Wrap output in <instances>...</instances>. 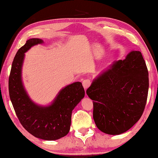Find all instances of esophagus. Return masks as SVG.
I'll return each instance as SVG.
<instances>
[{
  "label": "esophagus",
  "mask_w": 158,
  "mask_h": 158,
  "mask_svg": "<svg viewBox=\"0 0 158 158\" xmlns=\"http://www.w3.org/2000/svg\"><path fill=\"white\" fill-rule=\"evenodd\" d=\"M90 84H91V81H90V79H84V81H82V85L85 89H88V88L90 85Z\"/></svg>",
  "instance_id": "esophagus-1"
}]
</instances>
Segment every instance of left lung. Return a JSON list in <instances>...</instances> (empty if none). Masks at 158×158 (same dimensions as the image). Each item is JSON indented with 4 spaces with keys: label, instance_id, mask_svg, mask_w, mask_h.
Returning <instances> with one entry per match:
<instances>
[{
    "label": "left lung",
    "instance_id": "left-lung-1",
    "mask_svg": "<svg viewBox=\"0 0 158 158\" xmlns=\"http://www.w3.org/2000/svg\"><path fill=\"white\" fill-rule=\"evenodd\" d=\"M148 86V69L139 51H132L99 74L86 90L98 129L111 135L130 129L142 116Z\"/></svg>",
    "mask_w": 158,
    "mask_h": 158
}]
</instances>
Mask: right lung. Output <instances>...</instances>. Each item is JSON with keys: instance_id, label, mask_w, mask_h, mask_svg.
<instances>
[{"instance_id": "add662e5", "label": "right lung", "mask_w": 158, "mask_h": 158, "mask_svg": "<svg viewBox=\"0 0 158 158\" xmlns=\"http://www.w3.org/2000/svg\"><path fill=\"white\" fill-rule=\"evenodd\" d=\"M32 38L18 50L12 62L9 77V94L15 113L22 126L37 138L53 141L65 137L71 125L72 112L84 98L81 82H74L61 89L50 105L35 103L28 95L22 81V66L25 53L32 47L43 43Z\"/></svg>"}]
</instances>
